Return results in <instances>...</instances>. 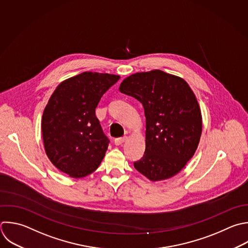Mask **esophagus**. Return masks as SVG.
I'll return each instance as SVG.
<instances>
[{
	"label": "esophagus",
	"instance_id": "esophagus-1",
	"mask_svg": "<svg viewBox=\"0 0 248 248\" xmlns=\"http://www.w3.org/2000/svg\"><path fill=\"white\" fill-rule=\"evenodd\" d=\"M125 140H126V137L117 138V139L114 140V144H115V145H121Z\"/></svg>",
	"mask_w": 248,
	"mask_h": 248
}]
</instances>
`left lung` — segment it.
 I'll return each mask as SVG.
<instances>
[{
	"label": "left lung",
	"instance_id": "8db88e82",
	"mask_svg": "<svg viewBox=\"0 0 248 248\" xmlns=\"http://www.w3.org/2000/svg\"><path fill=\"white\" fill-rule=\"evenodd\" d=\"M119 91L137 99L145 115V151L134 163L151 181L177 174L195 154L202 135L196 96L181 78L160 70L126 78Z\"/></svg>",
	"mask_w": 248,
	"mask_h": 248
}]
</instances>
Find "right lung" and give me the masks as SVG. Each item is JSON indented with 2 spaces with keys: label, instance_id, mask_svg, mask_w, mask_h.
<instances>
[{
  "label": "right lung",
  "instance_id": "add662e5",
  "mask_svg": "<svg viewBox=\"0 0 248 248\" xmlns=\"http://www.w3.org/2000/svg\"><path fill=\"white\" fill-rule=\"evenodd\" d=\"M119 76L84 72L61 82L43 114L46 153L62 172L81 178L97 170L105 157L108 139L95 109L102 96Z\"/></svg>",
  "mask_w": 248,
  "mask_h": 248
}]
</instances>
